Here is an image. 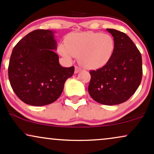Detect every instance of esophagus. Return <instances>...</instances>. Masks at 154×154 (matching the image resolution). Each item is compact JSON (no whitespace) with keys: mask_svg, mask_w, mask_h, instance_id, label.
Segmentation results:
<instances>
[{"mask_svg":"<svg viewBox=\"0 0 154 154\" xmlns=\"http://www.w3.org/2000/svg\"><path fill=\"white\" fill-rule=\"evenodd\" d=\"M81 71V68L80 67H79V66H75V74H77V73H78L79 72H80Z\"/></svg>","mask_w":154,"mask_h":154,"instance_id":"esophagus-1","label":"esophagus"}]
</instances>
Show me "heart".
Here are the masks:
<instances>
[{
  "mask_svg": "<svg viewBox=\"0 0 154 154\" xmlns=\"http://www.w3.org/2000/svg\"><path fill=\"white\" fill-rule=\"evenodd\" d=\"M59 51L67 59L79 55L83 65L98 68L110 60L114 51V42L109 35L101 33H73L66 38L65 45L59 46Z\"/></svg>",
  "mask_w": 154,
  "mask_h": 154,
  "instance_id": "1",
  "label": "heart"
}]
</instances>
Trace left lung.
<instances>
[{
    "label": "left lung",
    "mask_w": 154,
    "mask_h": 154,
    "mask_svg": "<svg viewBox=\"0 0 154 154\" xmlns=\"http://www.w3.org/2000/svg\"><path fill=\"white\" fill-rule=\"evenodd\" d=\"M114 39V51L105 66L90 72L88 92L94 100L107 105L123 103L140 84L143 75L139 50L125 33L107 29Z\"/></svg>",
    "instance_id": "8db88e82"
}]
</instances>
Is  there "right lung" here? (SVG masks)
<instances>
[{
  "instance_id": "add662e5",
  "label": "right lung",
  "mask_w": 154,
  "mask_h": 154,
  "mask_svg": "<svg viewBox=\"0 0 154 154\" xmlns=\"http://www.w3.org/2000/svg\"><path fill=\"white\" fill-rule=\"evenodd\" d=\"M54 32L37 29L26 35L15 46L8 65L11 86L21 100L43 106L56 101L75 67L59 64Z\"/></svg>"
}]
</instances>
